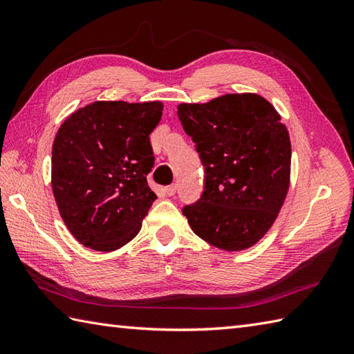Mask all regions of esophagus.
I'll use <instances>...</instances> for the list:
<instances>
[{"label":"esophagus","mask_w":354,"mask_h":354,"mask_svg":"<svg viewBox=\"0 0 354 354\" xmlns=\"http://www.w3.org/2000/svg\"><path fill=\"white\" fill-rule=\"evenodd\" d=\"M164 192H165V194H167V196H173V194L176 193V184H171V185H167L164 189Z\"/></svg>","instance_id":"esophagus-1"}]
</instances>
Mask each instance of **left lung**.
Returning <instances> with one entry per match:
<instances>
[{"label":"left lung","instance_id":"left-lung-1","mask_svg":"<svg viewBox=\"0 0 354 354\" xmlns=\"http://www.w3.org/2000/svg\"><path fill=\"white\" fill-rule=\"evenodd\" d=\"M204 165V193L183 208L194 234L225 251L251 248L266 234L290 183L288 127L259 94H227L178 106Z\"/></svg>","mask_w":354,"mask_h":354}]
</instances>
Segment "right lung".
<instances>
[{"mask_svg":"<svg viewBox=\"0 0 354 354\" xmlns=\"http://www.w3.org/2000/svg\"><path fill=\"white\" fill-rule=\"evenodd\" d=\"M161 102H94L59 127L51 187L62 219L82 245L109 252L138 234L156 194L147 185L155 156L149 135Z\"/></svg>","mask_w":354,"mask_h":354,"instance_id":"add662e5","label":"right lung"}]
</instances>
